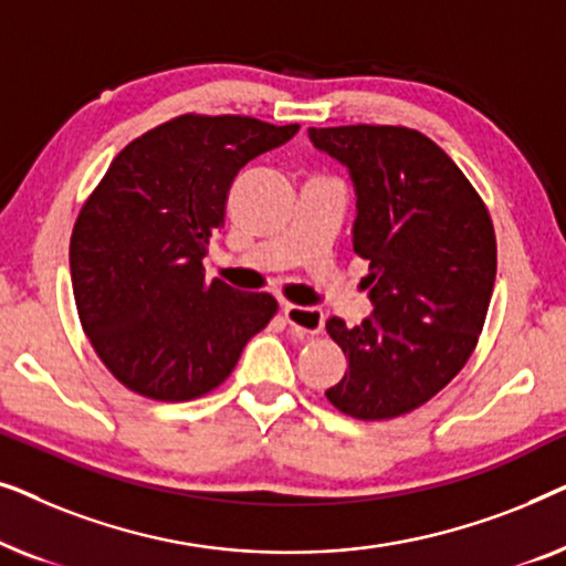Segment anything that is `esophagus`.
I'll use <instances>...</instances> for the list:
<instances>
[{
  "mask_svg": "<svg viewBox=\"0 0 566 566\" xmlns=\"http://www.w3.org/2000/svg\"><path fill=\"white\" fill-rule=\"evenodd\" d=\"M283 316L293 329L301 332V335H316V332H322V327H324V314L314 306L285 304Z\"/></svg>",
  "mask_w": 566,
  "mask_h": 566,
  "instance_id": "esophagus-1",
  "label": "esophagus"
}]
</instances>
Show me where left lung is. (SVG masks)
<instances>
[{
    "mask_svg": "<svg viewBox=\"0 0 566 566\" xmlns=\"http://www.w3.org/2000/svg\"><path fill=\"white\" fill-rule=\"evenodd\" d=\"M308 138L350 172L353 250L370 262L374 301L358 327L327 319L347 370L324 394L355 420H391L436 397L474 353L497 275L490 211L420 130L337 126Z\"/></svg>",
    "mask_w": 566,
    "mask_h": 566,
    "instance_id": "1",
    "label": "left lung"
}]
</instances>
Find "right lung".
Masks as SVG:
<instances>
[{
  "mask_svg": "<svg viewBox=\"0 0 566 566\" xmlns=\"http://www.w3.org/2000/svg\"><path fill=\"white\" fill-rule=\"evenodd\" d=\"M296 130L188 113L111 161L76 216L69 268L82 327L126 389L157 401L203 397L275 316L270 293L208 281L203 258L239 169Z\"/></svg>",
  "mask_w": 566,
  "mask_h": 566,
  "instance_id": "add662e5",
  "label": "right lung"
}]
</instances>
